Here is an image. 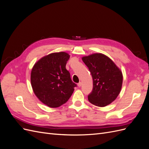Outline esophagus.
<instances>
[{
    "label": "esophagus",
    "instance_id": "34e87169",
    "mask_svg": "<svg viewBox=\"0 0 149 149\" xmlns=\"http://www.w3.org/2000/svg\"><path fill=\"white\" fill-rule=\"evenodd\" d=\"M81 84H82L81 82H79V83H78V87H81Z\"/></svg>",
    "mask_w": 149,
    "mask_h": 149
}]
</instances>
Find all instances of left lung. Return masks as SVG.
Masks as SVG:
<instances>
[{"instance_id":"8db88e82","label":"left lung","mask_w":149,"mask_h":149,"mask_svg":"<svg viewBox=\"0 0 149 149\" xmlns=\"http://www.w3.org/2000/svg\"><path fill=\"white\" fill-rule=\"evenodd\" d=\"M93 80L92 93L88 100L93 104L104 107L113 102L119 94L123 76L119 68L102 53H93L82 57Z\"/></svg>"}]
</instances>
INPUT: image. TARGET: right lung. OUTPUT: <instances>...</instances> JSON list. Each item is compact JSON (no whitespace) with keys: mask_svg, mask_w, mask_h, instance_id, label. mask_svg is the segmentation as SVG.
<instances>
[{"mask_svg":"<svg viewBox=\"0 0 149 149\" xmlns=\"http://www.w3.org/2000/svg\"><path fill=\"white\" fill-rule=\"evenodd\" d=\"M70 56L63 52L52 53L40 58L31 69L30 81L33 93L49 107L66 103L76 86L66 69Z\"/></svg>","mask_w":149,"mask_h":149,"instance_id":"1","label":"right lung"}]
</instances>
